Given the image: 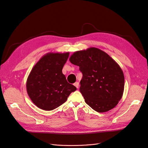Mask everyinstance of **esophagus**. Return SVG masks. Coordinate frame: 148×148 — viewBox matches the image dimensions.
Returning a JSON list of instances; mask_svg holds the SVG:
<instances>
[{
	"mask_svg": "<svg viewBox=\"0 0 148 148\" xmlns=\"http://www.w3.org/2000/svg\"><path fill=\"white\" fill-rule=\"evenodd\" d=\"M74 85H75V86L77 88H78V87H79V83L78 82H75V83H74Z\"/></svg>",
	"mask_w": 148,
	"mask_h": 148,
	"instance_id": "esophagus-1",
	"label": "esophagus"
}]
</instances>
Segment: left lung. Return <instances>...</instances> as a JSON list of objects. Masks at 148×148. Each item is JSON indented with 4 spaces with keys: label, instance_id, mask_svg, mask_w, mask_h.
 Instances as JSON below:
<instances>
[{
    "label": "left lung",
    "instance_id": "8db88e82",
    "mask_svg": "<svg viewBox=\"0 0 148 148\" xmlns=\"http://www.w3.org/2000/svg\"><path fill=\"white\" fill-rule=\"evenodd\" d=\"M69 60L83 74L79 91L88 105L99 113L117 105L123 96L125 78L112 58L99 49L89 47L75 52Z\"/></svg>",
    "mask_w": 148,
    "mask_h": 148
}]
</instances>
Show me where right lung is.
Instances as JSON below:
<instances>
[{
    "mask_svg": "<svg viewBox=\"0 0 148 148\" xmlns=\"http://www.w3.org/2000/svg\"><path fill=\"white\" fill-rule=\"evenodd\" d=\"M69 52H49L33 66L26 81V91L39 109L52 110L67 100L77 88L67 82L62 69Z\"/></svg>",
    "mask_w": 148,
    "mask_h": 148,
    "instance_id": "1",
    "label": "right lung"
}]
</instances>
